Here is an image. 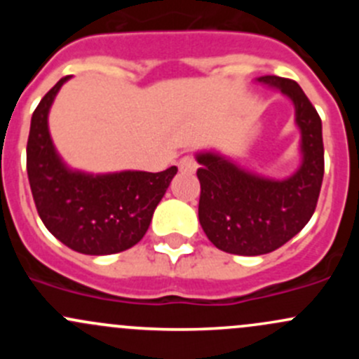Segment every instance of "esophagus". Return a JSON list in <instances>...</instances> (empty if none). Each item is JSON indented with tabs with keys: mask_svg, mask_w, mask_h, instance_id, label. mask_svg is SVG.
Returning a JSON list of instances; mask_svg holds the SVG:
<instances>
[{
	"mask_svg": "<svg viewBox=\"0 0 359 359\" xmlns=\"http://www.w3.org/2000/svg\"><path fill=\"white\" fill-rule=\"evenodd\" d=\"M196 161H194L193 156H184L180 158L179 161V170L184 173H193L196 172Z\"/></svg>",
	"mask_w": 359,
	"mask_h": 359,
	"instance_id": "34e87169",
	"label": "esophagus"
}]
</instances>
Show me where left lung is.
Returning <instances> with one entry per match:
<instances>
[{"label":"left lung","mask_w":359,"mask_h":359,"mask_svg":"<svg viewBox=\"0 0 359 359\" xmlns=\"http://www.w3.org/2000/svg\"><path fill=\"white\" fill-rule=\"evenodd\" d=\"M293 102L302 163L292 177L266 179L215 153L196 156L201 184L198 217L208 240L234 255L274 252L304 229L316 210L325 172L321 118L293 79L262 76Z\"/></svg>","instance_id":"left-lung-1"}]
</instances>
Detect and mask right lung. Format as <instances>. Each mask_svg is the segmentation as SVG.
<instances>
[{
  "label": "right lung",
  "mask_w": 359,
  "mask_h": 359,
  "mask_svg": "<svg viewBox=\"0 0 359 359\" xmlns=\"http://www.w3.org/2000/svg\"><path fill=\"white\" fill-rule=\"evenodd\" d=\"M60 79L38 104L27 139V177L36 210L46 229L74 252L109 255L132 248L149 229L177 166L163 172L92 175L67 168L53 147L48 111Z\"/></svg>",
  "instance_id": "add662e5"
}]
</instances>
